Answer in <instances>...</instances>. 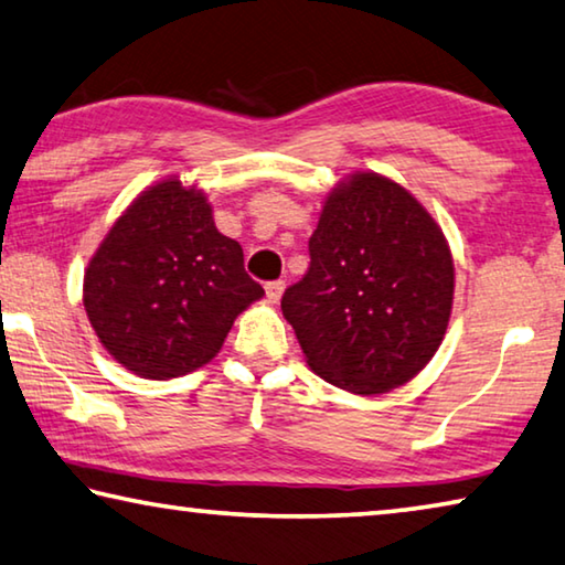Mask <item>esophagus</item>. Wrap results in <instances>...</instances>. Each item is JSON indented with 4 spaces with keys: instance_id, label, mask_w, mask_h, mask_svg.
I'll use <instances>...</instances> for the list:
<instances>
[{
    "instance_id": "34e87169",
    "label": "esophagus",
    "mask_w": 565,
    "mask_h": 565,
    "mask_svg": "<svg viewBox=\"0 0 565 565\" xmlns=\"http://www.w3.org/2000/svg\"><path fill=\"white\" fill-rule=\"evenodd\" d=\"M266 297H268V301H279L281 299V294H284V289H286V284L284 281H266Z\"/></svg>"
}]
</instances>
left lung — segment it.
I'll list each match as a JSON object with an SVG mask.
<instances>
[{"mask_svg":"<svg viewBox=\"0 0 565 565\" xmlns=\"http://www.w3.org/2000/svg\"><path fill=\"white\" fill-rule=\"evenodd\" d=\"M309 256L281 311L321 380L370 397L433 360L450 321L455 266L415 195L380 173H352L327 195Z\"/></svg>","mask_w":565,"mask_h":565,"instance_id":"left-lung-1","label":"left lung"}]
</instances>
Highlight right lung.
I'll use <instances>...</instances> for the list:
<instances>
[{"mask_svg": "<svg viewBox=\"0 0 565 565\" xmlns=\"http://www.w3.org/2000/svg\"><path fill=\"white\" fill-rule=\"evenodd\" d=\"M262 297L244 248L216 228L205 193L178 178L150 185L125 209L83 284L97 339L142 380L209 364L234 319Z\"/></svg>", "mask_w": 565, "mask_h": 565, "instance_id": "1", "label": "right lung"}]
</instances>
